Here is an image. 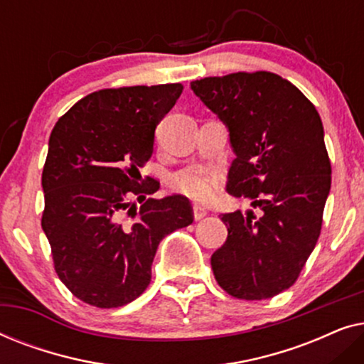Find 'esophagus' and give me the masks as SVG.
<instances>
[{
	"mask_svg": "<svg viewBox=\"0 0 364 364\" xmlns=\"http://www.w3.org/2000/svg\"><path fill=\"white\" fill-rule=\"evenodd\" d=\"M207 215V208L202 207V205H193V217H196V220H200V218H203Z\"/></svg>",
	"mask_w": 364,
	"mask_h": 364,
	"instance_id": "1",
	"label": "esophagus"
}]
</instances>
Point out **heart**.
I'll return each mask as SVG.
<instances>
[{
    "label": "heart",
    "instance_id": "1",
    "mask_svg": "<svg viewBox=\"0 0 364 364\" xmlns=\"http://www.w3.org/2000/svg\"><path fill=\"white\" fill-rule=\"evenodd\" d=\"M220 182V173L205 167H188L173 176L172 183L183 196L193 200H210Z\"/></svg>",
    "mask_w": 364,
    "mask_h": 364
}]
</instances>
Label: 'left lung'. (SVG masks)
Instances as JSON below:
<instances>
[{
	"instance_id": "8db88e82",
	"label": "left lung",
	"mask_w": 364,
	"mask_h": 364,
	"mask_svg": "<svg viewBox=\"0 0 364 364\" xmlns=\"http://www.w3.org/2000/svg\"><path fill=\"white\" fill-rule=\"evenodd\" d=\"M191 87L228 131L235 159L227 192L262 210L260 218L222 213L228 237L212 255L213 275L235 298H272L295 283L320 237L331 188L320 114L267 71L203 77Z\"/></svg>"
}]
</instances>
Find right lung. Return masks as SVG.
I'll use <instances>...</instances> for the list:
<instances>
[{
  "mask_svg": "<svg viewBox=\"0 0 364 364\" xmlns=\"http://www.w3.org/2000/svg\"><path fill=\"white\" fill-rule=\"evenodd\" d=\"M182 89L178 82L102 89L74 104L53 129L41 225L58 277L84 303L117 308L136 300L151 283L162 238L193 220L182 193L147 198L159 183H139L137 171Z\"/></svg>",
  "mask_w": 364,
  "mask_h": 364,
  "instance_id": "obj_1",
  "label": "right lung"
}]
</instances>
